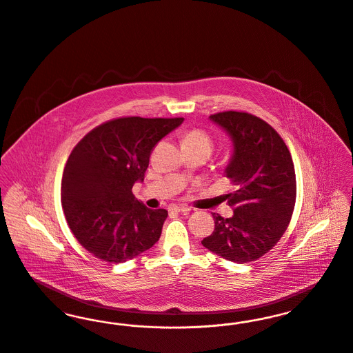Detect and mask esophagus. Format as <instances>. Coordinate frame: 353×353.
Here are the masks:
<instances>
[{
  "mask_svg": "<svg viewBox=\"0 0 353 353\" xmlns=\"http://www.w3.org/2000/svg\"><path fill=\"white\" fill-rule=\"evenodd\" d=\"M170 211H171V212H187L188 208L183 207V205H171V207H170Z\"/></svg>",
  "mask_w": 353,
  "mask_h": 353,
  "instance_id": "1",
  "label": "esophagus"
}]
</instances>
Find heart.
Wrapping results in <instances>:
<instances>
[{"instance_id": "heart-1", "label": "heart", "mask_w": 353, "mask_h": 353, "mask_svg": "<svg viewBox=\"0 0 353 353\" xmlns=\"http://www.w3.org/2000/svg\"><path fill=\"white\" fill-rule=\"evenodd\" d=\"M182 146L183 149L205 150L208 154L214 149L212 138L201 129H190L182 135Z\"/></svg>"}]
</instances>
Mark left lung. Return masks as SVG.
Returning a JSON list of instances; mask_svg holds the SVG:
<instances>
[{
  "label": "left lung",
  "mask_w": 353,
  "mask_h": 353,
  "mask_svg": "<svg viewBox=\"0 0 353 353\" xmlns=\"http://www.w3.org/2000/svg\"><path fill=\"white\" fill-rule=\"evenodd\" d=\"M210 118L234 141L225 175L235 190L224 194L234 215L212 214L214 232L202 244L224 259L250 263L265 255L291 222L296 202L292 157L278 131L254 114L230 110Z\"/></svg>",
  "instance_id": "left-lung-1"
}]
</instances>
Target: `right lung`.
I'll use <instances>...</instances> for the list:
<instances>
[{
  "instance_id": "right-lung-1",
  "label": "right lung",
  "mask_w": 353,
  "mask_h": 353,
  "mask_svg": "<svg viewBox=\"0 0 353 353\" xmlns=\"http://www.w3.org/2000/svg\"><path fill=\"white\" fill-rule=\"evenodd\" d=\"M183 118L121 117L89 131L70 152L61 203L78 243L95 258L123 263L148 251L162 234L165 208L150 210L132 195L157 143Z\"/></svg>"
}]
</instances>
